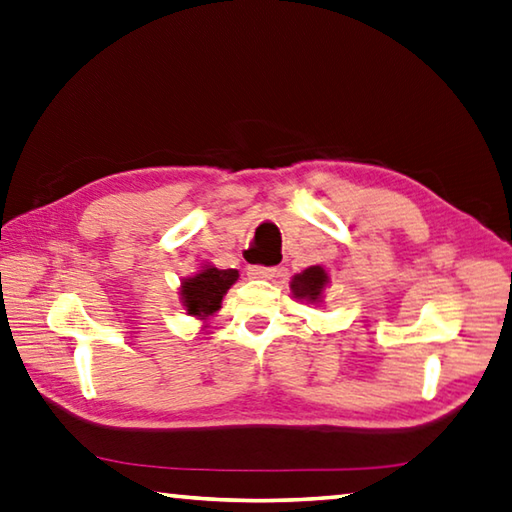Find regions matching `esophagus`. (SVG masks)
Here are the masks:
<instances>
[{"label": "esophagus", "mask_w": 512, "mask_h": 512, "mask_svg": "<svg viewBox=\"0 0 512 512\" xmlns=\"http://www.w3.org/2000/svg\"><path fill=\"white\" fill-rule=\"evenodd\" d=\"M248 277H255V280H273L277 275L275 266H248Z\"/></svg>", "instance_id": "1"}]
</instances>
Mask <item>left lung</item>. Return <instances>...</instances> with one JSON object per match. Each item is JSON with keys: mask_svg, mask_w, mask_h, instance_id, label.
Segmentation results:
<instances>
[{"mask_svg": "<svg viewBox=\"0 0 512 512\" xmlns=\"http://www.w3.org/2000/svg\"><path fill=\"white\" fill-rule=\"evenodd\" d=\"M329 284V275L322 266H309L306 271L297 273L291 282V291L297 300L320 302L324 286Z\"/></svg>", "mask_w": 512, "mask_h": 512, "instance_id": "8db88e82", "label": "left lung"}]
</instances>
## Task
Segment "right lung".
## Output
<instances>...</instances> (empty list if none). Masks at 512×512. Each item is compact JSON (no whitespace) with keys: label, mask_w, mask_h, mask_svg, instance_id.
<instances>
[{"label":"right lung","mask_w":512,"mask_h":512,"mask_svg":"<svg viewBox=\"0 0 512 512\" xmlns=\"http://www.w3.org/2000/svg\"><path fill=\"white\" fill-rule=\"evenodd\" d=\"M239 273L235 268H221L215 266H203V271L197 275L188 277L181 284V302L185 311L190 315H197V318L206 320L212 313L221 309V300L228 293V288L237 282Z\"/></svg>","instance_id":"obj_1"}]
</instances>
